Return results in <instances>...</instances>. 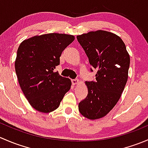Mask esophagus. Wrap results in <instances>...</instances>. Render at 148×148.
<instances>
[{"label": "esophagus", "mask_w": 148, "mask_h": 148, "mask_svg": "<svg viewBox=\"0 0 148 148\" xmlns=\"http://www.w3.org/2000/svg\"><path fill=\"white\" fill-rule=\"evenodd\" d=\"M71 82H72V84L74 85V86H75V85H77L79 84V81L78 79H74L71 81Z\"/></svg>", "instance_id": "1"}]
</instances>
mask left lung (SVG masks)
<instances>
[{
  "label": "left lung",
  "mask_w": 148,
  "mask_h": 148,
  "mask_svg": "<svg viewBox=\"0 0 148 148\" xmlns=\"http://www.w3.org/2000/svg\"><path fill=\"white\" fill-rule=\"evenodd\" d=\"M89 58L97 69L96 82H86L88 95L79 104L80 113L89 120L107 115L120 99L128 79L130 58L120 36L103 30L77 36Z\"/></svg>",
  "instance_id": "1"
}]
</instances>
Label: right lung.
<instances>
[{"label":"right lung","instance_id":"1","mask_svg":"<svg viewBox=\"0 0 148 148\" xmlns=\"http://www.w3.org/2000/svg\"><path fill=\"white\" fill-rule=\"evenodd\" d=\"M73 35H37L21 43L15 61L19 85L31 107L49 113L59 107L71 86L69 79L61 77L54 69L62 51L74 40Z\"/></svg>","mask_w":148,"mask_h":148}]
</instances>
